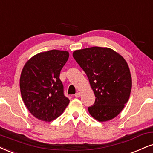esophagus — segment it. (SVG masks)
Listing matches in <instances>:
<instances>
[{
  "mask_svg": "<svg viewBox=\"0 0 153 153\" xmlns=\"http://www.w3.org/2000/svg\"><path fill=\"white\" fill-rule=\"evenodd\" d=\"M74 96H75V97H76V98L79 97L81 96V93H80V92H77V93H76V94H75Z\"/></svg>",
  "mask_w": 153,
  "mask_h": 153,
  "instance_id": "esophagus-1",
  "label": "esophagus"
}]
</instances>
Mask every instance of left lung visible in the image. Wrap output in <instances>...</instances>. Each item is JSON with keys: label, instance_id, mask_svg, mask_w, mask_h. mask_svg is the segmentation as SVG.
Returning a JSON list of instances; mask_svg holds the SVG:
<instances>
[{"label": "left lung", "instance_id": "obj_1", "mask_svg": "<svg viewBox=\"0 0 153 153\" xmlns=\"http://www.w3.org/2000/svg\"><path fill=\"white\" fill-rule=\"evenodd\" d=\"M73 57L85 71L95 94V102L88 108L90 115L99 122L113 119L123 109L131 94L127 62L114 50L100 47L74 51Z\"/></svg>", "mask_w": 153, "mask_h": 153}]
</instances>
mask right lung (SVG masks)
Masks as SVG:
<instances>
[{"instance_id": "add662e5", "label": "right lung", "mask_w": 153, "mask_h": 153, "mask_svg": "<svg viewBox=\"0 0 153 153\" xmlns=\"http://www.w3.org/2000/svg\"><path fill=\"white\" fill-rule=\"evenodd\" d=\"M67 51L40 52L29 59L22 69L20 88L25 105L32 115L43 121L59 117L69 103L64 94L60 71L69 58Z\"/></svg>"}]
</instances>
